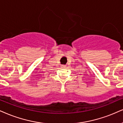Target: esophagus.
Segmentation results:
<instances>
[{"label":"esophagus","instance_id":"1","mask_svg":"<svg viewBox=\"0 0 123 123\" xmlns=\"http://www.w3.org/2000/svg\"><path fill=\"white\" fill-rule=\"evenodd\" d=\"M62 67H66V66H65V65H62Z\"/></svg>","mask_w":123,"mask_h":123}]
</instances>
